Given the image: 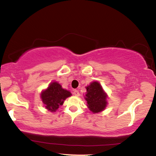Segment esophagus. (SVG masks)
I'll return each mask as SVG.
<instances>
[{
  "label": "esophagus",
  "mask_w": 156,
  "mask_h": 156,
  "mask_svg": "<svg viewBox=\"0 0 156 156\" xmlns=\"http://www.w3.org/2000/svg\"><path fill=\"white\" fill-rule=\"evenodd\" d=\"M73 94L76 95V96H80V93L78 92V90H75L74 91H73Z\"/></svg>",
  "instance_id": "1"
}]
</instances>
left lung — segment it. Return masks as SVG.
I'll list each match as a JSON object with an SVG mask.
<instances>
[{
	"label": "left lung",
	"mask_w": 156,
	"mask_h": 156,
	"mask_svg": "<svg viewBox=\"0 0 156 156\" xmlns=\"http://www.w3.org/2000/svg\"><path fill=\"white\" fill-rule=\"evenodd\" d=\"M86 94L85 100L87 106L93 113H98L105 109L108 102V95L103 87L98 81H93L86 87Z\"/></svg>",
	"instance_id": "8db88e82"
}]
</instances>
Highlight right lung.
<instances>
[{
	"instance_id": "add662e5",
	"label": "right lung",
	"mask_w": 156,
	"mask_h": 156,
	"mask_svg": "<svg viewBox=\"0 0 156 156\" xmlns=\"http://www.w3.org/2000/svg\"><path fill=\"white\" fill-rule=\"evenodd\" d=\"M71 95L69 90L62 88L61 84L53 81L49 84L46 89L42 90L41 98L48 111L55 112L63 104L64 101Z\"/></svg>"
}]
</instances>
